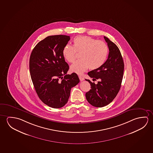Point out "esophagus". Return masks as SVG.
<instances>
[{"mask_svg": "<svg viewBox=\"0 0 153 153\" xmlns=\"http://www.w3.org/2000/svg\"><path fill=\"white\" fill-rule=\"evenodd\" d=\"M79 79H80V80L81 81H83V80H85V79L83 78L82 76H80V75L79 76Z\"/></svg>", "mask_w": 153, "mask_h": 153, "instance_id": "34e87169", "label": "esophagus"}]
</instances>
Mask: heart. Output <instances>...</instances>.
Here are the masks:
<instances>
[{"mask_svg":"<svg viewBox=\"0 0 153 153\" xmlns=\"http://www.w3.org/2000/svg\"><path fill=\"white\" fill-rule=\"evenodd\" d=\"M73 46L68 44L64 47L63 55L69 63L75 61L77 53L81 59L75 61L71 66V71L81 74L88 68L95 70L102 66L106 59L108 49L106 44L92 37L79 36L73 40Z\"/></svg>","mask_w":153,"mask_h":153,"instance_id":"heart-1","label":"heart"}]
</instances>
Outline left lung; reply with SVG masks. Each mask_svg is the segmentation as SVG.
Segmentation results:
<instances>
[{"label":"left lung","mask_w":153,"mask_h":153,"mask_svg":"<svg viewBox=\"0 0 153 153\" xmlns=\"http://www.w3.org/2000/svg\"><path fill=\"white\" fill-rule=\"evenodd\" d=\"M104 38L109 48L108 58L100 68L88 73L94 81H99L95 84L86 79L91 88L86 92V99L96 107L105 106L113 100L120 89L123 76V60L119 48L108 38Z\"/></svg>","instance_id":"left-lung-1"}]
</instances>
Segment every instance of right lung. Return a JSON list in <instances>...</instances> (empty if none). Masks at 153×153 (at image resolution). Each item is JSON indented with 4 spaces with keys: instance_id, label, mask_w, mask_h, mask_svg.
<instances>
[{
    "instance_id": "1",
    "label": "right lung",
    "mask_w": 153,
    "mask_h": 153,
    "mask_svg": "<svg viewBox=\"0 0 153 153\" xmlns=\"http://www.w3.org/2000/svg\"><path fill=\"white\" fill-rule=\"evenodd\" d=\"M70 39L65 35L47 36L36 44L30 57V72L36 94L44 104L54 108L67 103L71 88L80 82L76 73L66 74L69 66L63 50Z\"/></svg>"
}]
</instances>
